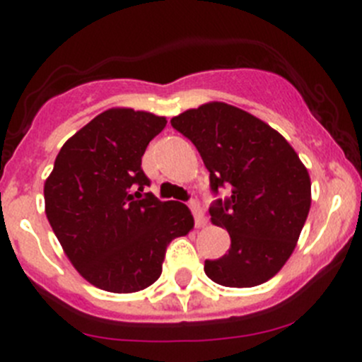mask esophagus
Instances as JSON below:
<instances>
[{
	"label": "esophagus",
	"mask_w": 362,
	"mask_h": 362,
	"mask_svg": "<svg viewBox=\"0 0 362 362\" xmlns=\"http://www.w3.org/2000/svg\"><path fill=\"white\" fill-rule=\"evenodd\" d=\"M189 209H191L192 216H194L196 226H198V228L205 226L206 219H205V214H203V209L199 206V203L196 202V199H191V202H189Z\"/></svg>",
	"instance_id": "1"
}]
</instances>
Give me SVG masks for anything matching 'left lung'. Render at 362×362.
I'll return each mask as SVG.
<instances>
[{"label": "left lung", "instance_id": "1", "mask_svg": "<svg viewBox=\"0 0 362 362\" xmlns=\"http://www.w3.org/2000/svg\"><path fill=\"white\" fill-rule=\"evenodd\" d=\"M191 139L210 173V219L230 233L224 256L205 259V274L231 288L262 285L296 249L311 206V182L296 150L259 118L209 103L171 120Z\"/></svg>", "mask_w": 362, "mask_h": 362}]
</instances>
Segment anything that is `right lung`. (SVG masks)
I'll return each instance as SVG.
<instances>
[{
  "label": "right lung",
  "mask_w": 362,
  "mask_h": 362,
  "mask_svg": "<svg viewBox=\"0 0 362 362\" xmlns=\"http://www.w3.org/2000/svg\"><path fill=\"white\" fill-rule=\"evenodd\" d=\"M164 127L166 118L145 111H104L62 146L45 180V216L63 251L106 292L156 283L170 242L194 226L184 203L143 192L141 157Z\"/></svg>",
  "instance_id": "right-lung-1"
}]
</instances>
